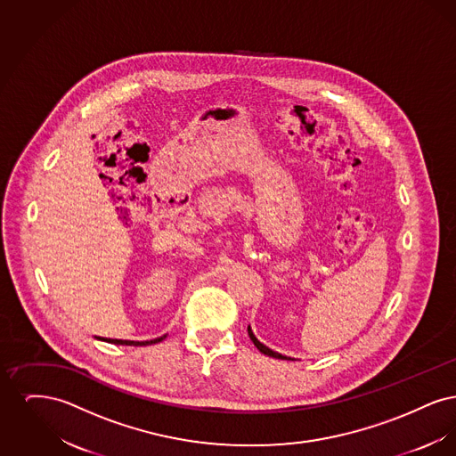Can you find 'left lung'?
I'll use <instances>...</instances> for the list:
<instances>
[{
    "label": "left lung",
    "mask_w": 456,
    "mask_h": 456,
    "mask_svg": "<svg viewBox=\"0 0 456 456\" xmlns=\"http://www.w3.org/2000/svg\"><path fill=\"white\" fill-rule=\"evenodd\" d=\"M248 335H249V338L253 340V344L256 346V348L260 350L261 354H265V355H268V357H275V359H290V357H285V355H282V354H279V352H275V350H272V348H268L266 346H263L260 340L255 337V333H253L251 326H248Z\"/></svg>",
    "instance_id": "1"
}]
</instances>
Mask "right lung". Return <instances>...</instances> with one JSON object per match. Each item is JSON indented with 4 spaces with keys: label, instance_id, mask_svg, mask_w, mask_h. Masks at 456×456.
I'll list each match as a JSON object with an SVG mask.
<instances>
[{
    "label": "right lung",
    "instance_id": "1",
    "mask_svg": "<svg viewBox=\"0 0 456 456\" xmlns=\"http://www.w3.org/2000/svg\"><path fill=\"white\" fill-rule=\"evenodd\" d=\"M164 338H166V335H164V337H159V338H153V340L134 342V340H118V338H102V337H99V340H104V342L114 344V346H152V344H157V342H162Z\"/></svg>",
    "mask_w": 456,
    "mask_h": 456
}]
</instances>
